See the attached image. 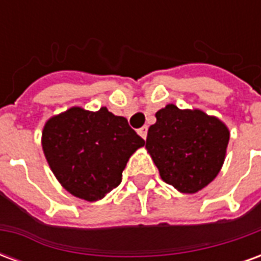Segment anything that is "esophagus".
Masks as SVG:
<instances>
[{"mask_svg": "<svg viewBox=\"0 0 261 261\" xmlns=\"http://www.w3.org/2000/svg\"><path fill=\"white\" fill-rule=\"evenodd\" d=\"M138 134H140V136H141L142 138L145 140V138H147V134H148V127H147V125L141 127V128L138 130Z\"/></svg>", "mask_w": 261, "mask_h": 261, "instance_id": "obj_1", "label": "esophagus"}]
</instances>
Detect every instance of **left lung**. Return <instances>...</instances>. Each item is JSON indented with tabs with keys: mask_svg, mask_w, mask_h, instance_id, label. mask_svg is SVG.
I'll return each instance as SVG.
<instances>
[{
	"mask_svg": "<svg viewBox=\"0 0 261 261\" xmlns=\"http://www.w3.org/2000/svg\"><path fill=\"white\" fill-rule=\"evenodd\" d=\"M145 147L162 180L181 193H196L217 177L224 164L229 131L201 110L168 105L155 114Z\"/></svg>",
	"mask_w": 261,
	"mask_h": 261,
	"instance_id": "8db88e82",
	"label": "left lung"
}]
</instances>
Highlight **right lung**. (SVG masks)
Instances as JSON below:
<instances>
[{"label":"right lung","mask_w":261,"mask_h":261,"mask_svg":"<svg viewBox=\"0 0 261 261\" xmlns=\"http://www.w3.org/2000/svg\"><path fill=\"white\" fill-rule=\"evenodd\" d=\"M145 141L106 108H71L50 119L42 145L56 177L75 197L96 201L119 186L127 161Z\"/></svg>","instance_id":"add662e5"}]
</instances>
